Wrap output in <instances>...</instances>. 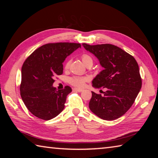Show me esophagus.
Wrapping results in <instances>:
<instances>
[{
	"mask_svg": "<svg viewBox=\"0 0 158 158\" xmlns=\"http://www.w3.org/2000/svg\"><path fill=\"white\" fill-rule=\"evenodd\" d=\"M73 90H74V91H77V92H81L83 90L81 89H77V88H74Z\"/></svg>",
	"mask_w": 158,
	"mask_h": 158,
	"instance_id": "esophagus-1",
	"label": "esophagus"
}]
</instances>
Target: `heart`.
Returning <instances> with one entry per match:
<instances>
[{
  "label": "heart",
  "instance_id": "obj_1",
  "mask_svg": "<svg viewBox=\"0 0 158 158\" xmlns=\"http://www.w3.org/2000/svg\"><path fill=\"white\" fill-rule=\"evenodd\" d=\"M81 60L83 63L85 64V65H88L89 63H93L92 58L88 54H83L81 56ZM70 63V60H68L65 65V68H68ZM88 78L85 77H72L69 79V82L71 85H74L75 87L81 88L85 85V82L88 81Z\"/></svg>",
  "mask_w": 158,
  "mask_h": 158
}]
</instances>
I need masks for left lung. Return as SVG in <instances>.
Segmentation results:
<instances>
[{"label": "left lung", "instance_id": "left-lung-1", "mask_svg": "<svg viewBox=\"0 0 158 158\" xmlns=\"http://www.w3.org/2000/svg\"><path fill=\"white\" fill-rule=\"evenodd\" d=\"M82 45L104 68L93 79V86L106 89L103 95L92 91L89 108L103 120L118 118L129 110L140 91L142 82L138 63L132 55L113 44Z\"/></svg>", "mask_w": 158, "mask_h": 158}]
</instances>
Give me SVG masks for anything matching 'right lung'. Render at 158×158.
<instances>
[{
    "mask_svg": "<svg viewBox=\"0 0 158 158\" xmlns=\"http://www.w3.org/2000/svg\"><path fill=\"white\" fill-rule=\"evenodd\" d=\"M81 47L79 43L56 42L37 48L26 58L21 68L20 94L32 114L49 121L57 116L65 107L67 96L72 89L53 87L54 77L63 74L66 57Z\"/></svg>",
    "mask_w": 158,
    "mask_h": 158,
    "instance_id": "right-lung-1",
    "label": "right lung"
}]
</instances>
